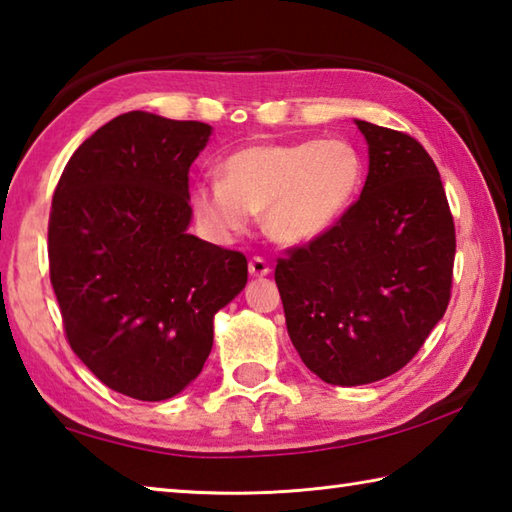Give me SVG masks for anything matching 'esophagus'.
Returning a JSON list of instances; mask_svg holds the SVG:
<instances>
[{
	"label": "esophagus",
	"mask_w": 512,
	"mask_h": 512,
	"mask_svg": "<svg viewBox=\"0 0 512 512\" xmlns=\"http://www.w3.org/2000/svg\"><path fill=\"white\" fill-rule=\"evenodd\" d=\"M248 271L253 277H264V275L271 273V266H268L264 257H253V259H250V264H248Z\"/></svg>",
	"instance_id": "esophagus-1"
}]
</instances>
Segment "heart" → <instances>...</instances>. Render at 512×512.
I'll return each instance as SVG.
<instances>
[{
    "instance_id": "obj_1",
    "label": "heart",
    "mask_w": 512,
    "mask_h": 512,
    "mask_svg": "<svg viewBox=\"0 0 512 512\" xmlns=\"http://www.w3.org/2000/svg\"><path fill=\"white\" fill-rule=\"evenodd\" d=\"M221 176L192 190V210L210 237H237L264 212L268 235L300 246L327 232L356 201L362 159L336 138L255 143L230 154Z\"/></svg>"
}]
</instances>
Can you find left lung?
I'll list each match as a JSON object with an SVG mask.
<instances>
[{
	"mask_svg": "<svg viewBox=\"0 0 512 512\" xmlns=\"http://www.w3.org/2000/svg\"><path fill=\"white\" fill-rule=\"evenodd\" d=\"M369 145L360 197L277 259L293 347L331 385H367L410 362L452 295L457 235L439 170L405 132L356 120Z\"/></svg>",
	"mask_w": 512,
	"mask_h": 512,
	"instance_id": "obj_1",
	"label": "left lung"
}]
</instances>
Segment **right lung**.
I'll list each match as a JSON object with an SVG mask.
<instances>
[{
	"mask_svg": "<svg viewBox=\"0 0 512 512\" xmlns=\"http://www.w3.org/2000/svg\"><path fill=\"white\" fill-rule=\"evenodd\" d=\"M210 125L129 111L64 165L49 215V273L64 336L118 394L165 401L201 374L212 318L248 262L188 235L190 165Z\"/></svg>",
	"mask_w": 512,
	"mask_h": 512,
	"instance_id": "1",
	"label": "right lung"
}]
</instances>
